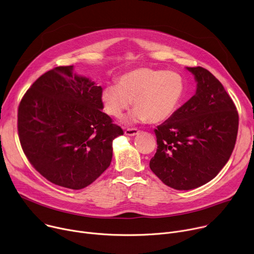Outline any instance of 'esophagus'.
Listing matches in <instances>:
<instances>
[{"label": "esophagus", "mask_w": 254, "mask_h": 254, "mask_svg": "<svg viewBox=\"0 0 254 254\" xmlns=\"http://www.w3.org/2000/svg\"><path fill=\"white\" fill-rule=\"evenodd\" d=\"M137 133H138V129H136V128H127L125 130V134L126 135H129V136L136 135Z\"/></svg>", "instance_id": "1"}]
</instances>
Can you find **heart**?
<instances>
[{
    "label": "heart",
    "mask_w": 254,
    "mask_h": 254,
    "mask_svg": "<svg viewBox=\"0 0 254 254\" xmlns=\"http://www.w3.org/2000/svg\"><path fill=\"white\" fill-rule=\"evenodd\" d=\"M183 93V78L176 72L137 68L121 75L117 85L104 86L101 101L108 116L120 119L132 100L134 108L127 123L158 124L172 117Z\"/></svg>",
    "instance_id": "b5f03b06"
}]
</instances>
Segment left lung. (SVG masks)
Instances as JSON below:
<instances>
[{"label":"left lung","mask_w":254,"mask_h":254,"mask_svg":"<svg viewBox=\"0 0 254 254\" xmlns=\"http://www.w3.org/2000/svg\"><path fill=\"white\" fill-rule=\"evenodd\" d=\"M195 94L155 129L158 149L150 168L176 190L198 188L228 162L236 141L238 113L221 82L203 67H187Z\"/></svg>","instance_id":"left-lung-1"}]
</instances>
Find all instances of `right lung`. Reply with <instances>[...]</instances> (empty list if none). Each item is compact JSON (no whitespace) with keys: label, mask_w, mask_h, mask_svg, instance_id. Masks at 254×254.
Returning <instances> with one entry per match:
<instances>
[{"label":"right lung","mask_w":254,"mask_h":254,"mask_svg":"<svg viewBox=\"0 0 254 254\" xmlns=\"http://www.w3.org/2000/svg\"><path fill=\"white\" fill-rule=\"evenodd\" d=\"M101 86L55 67L24 94L18 108V133L31 165L51 183L80 190L108 168L113 140L124 134L102 112Z\"/></svg>","instance_id":"add662e5"}]
</instances>
